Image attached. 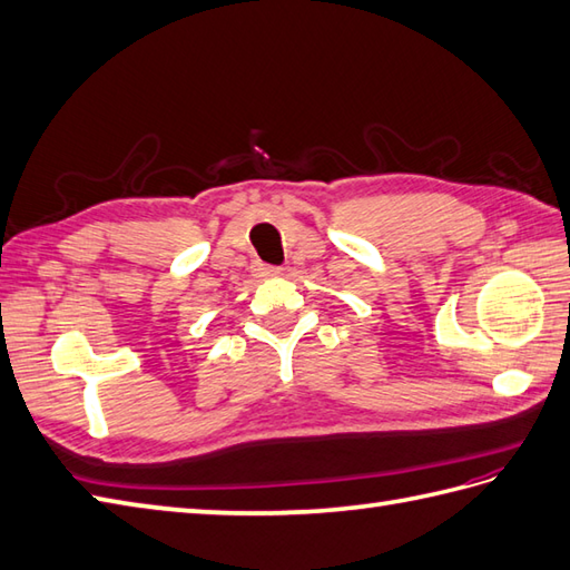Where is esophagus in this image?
Returning <instances> with one entry per match:
<instances>
[{"instance_id": "obj_1", "label": "esophagus", "mask_w": 570, "mask_h": 570, "mask_svg": "<svg viewBox=\"0 0 570 570\" xmlns=\"http://www.w3.org/2000/svg\"><path fill=\"white\" fill-rule=\"evenodd\" d=\"M254 273H256V277H277V275H283V268L266 266V263H256Z\"/></svg>"}]
</instances>
